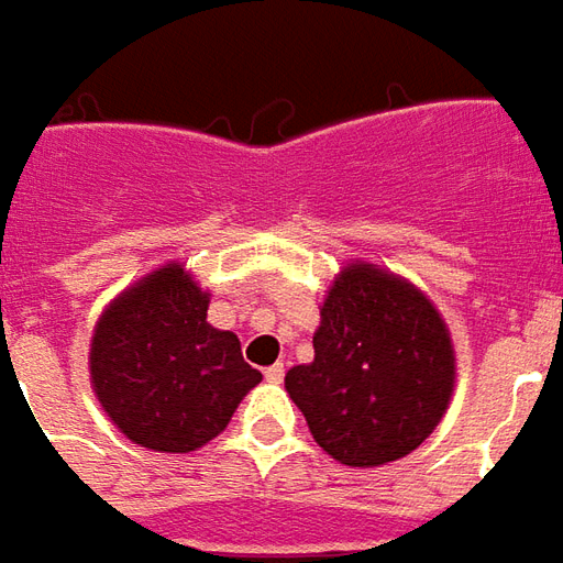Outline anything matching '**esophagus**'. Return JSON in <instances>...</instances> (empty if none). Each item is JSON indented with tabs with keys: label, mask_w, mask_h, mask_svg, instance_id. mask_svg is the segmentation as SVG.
<instances>
[{
	"label": "esophagus",
	"mask_w": 563,
	"mask_h": 563,
	"mask_svg": "<svg viewBox=\"0 0 563 563\" xmlns=\"http://www.w3.org/2000/svg\"><path fill=\"white\" fill-rule=\"evenodd\" d=\"M264 377L269 380V384H282V380H285V363H276V366L266 368Z\"/></svg>",
	"instance_id": "obj_1"
}]
</instances>
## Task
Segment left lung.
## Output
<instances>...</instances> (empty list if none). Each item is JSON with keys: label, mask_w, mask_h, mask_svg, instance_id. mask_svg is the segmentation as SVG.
<instances>
[{"label": "left lung", "mask_w": 563, "mask_h": 563, "mask_svg": "<svg viewBox=\"0 0 563 563\" xmlns=\"http://www.w3.org/2000/svg\"><path fill=\"white\" fill-rule=\"evenodd\" d=\"M311 438L351 467L405 459L434 432L455 387V347L420 287L368 261L332 278L314 360L285 375Z\"/></svg>", "instance_id": "obj_1"}]
</instances>
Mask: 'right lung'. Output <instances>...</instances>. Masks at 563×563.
<instances>
[{
  "mask_svg": "<svg viewBox=\"0 0 563 563\" xmlns=\"http://www.w3.org/2000/svg\"><path fill=\"white\" fill-rule=\"evenodd\" d=\"M209 294L186 264L152 269L96 321L89 384L110 422L155 453H191L224 432L261 372L240 339L207 321Z\"/></svg>",
  "mask_w": 563,
  "mask_h": 563,
  "instance_id": "right-lung-1",
  "label": "right lung"
}]
</instances>
